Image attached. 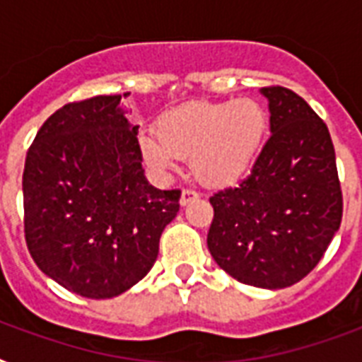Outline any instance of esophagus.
<instances>
[{
	"mask_svg": "<svg viewBox=\"0 0 362 362\" xmlns=\"http://www.w3.org/2000/svg\"><path fill=\"white\" fill-rule=\"evenodd\" d=\"M199 199V193L195 189H182V195H180V204L182 206H186V204L193 203V201H197Z\"/></svg>",
	"mask_w": 362,
	"mask_h": 362,
	"instance_id": "34e87169",
	"label": "esophagus"
}]
</instances>
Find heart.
<instances>
[{
    "label": "heart",
    "instance_id": "1",
    "mask_svg": "<svg viewBox=\"0 0 362 362\" xmlns=\"http://www.w3.org/2000/svg\"><path fill=\"white\" fill-rule=\"evenodd\" d=\"M267 131V112L253 99L189 103L165 112L156 135L141 136V153L153 170L169 173L189 159L206 186H231L246 175Z\"/></svg>",
    "mask_w": 362,
    "mask_h": 362
}]
</instances>
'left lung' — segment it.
Returning <instances> with one entry per match:
<instances>
[{"label":"left lung","instance_id":"1","mask_svg":"<svg viewBox=\"0 0 362 362\" xmlns=\"http://www.w3.org/2000/svg\"><path fill=\"white\" fill-rule=\"evenodd\" d=\"M270 136L246 178L210 197L209 250L246 286L281 289L325 255L344 210L337 156L325 122L300 95L264 86Z\"/></svg>","mask_w":362,"mask_h":362}]
</instances>
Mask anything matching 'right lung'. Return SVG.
<instances>
[{
	"mask_svg": "<svg viewBox=\"0 0 362 362\" xmlns=\"http://www.w3.org/2000/svg\"><path fill=\"white\" fill-rule=\"evenodd\" d=\"M127 93H124V98ZM122 95L58 109L25 156V244L37 267L88 298L127 291L152 269L180 189H156Z\"/></svg>",
	"mask_w": 362,
	"mask_h": 362,
	"instance_id": "obj_1",
	"label": "right lung"
}]
</instances>
